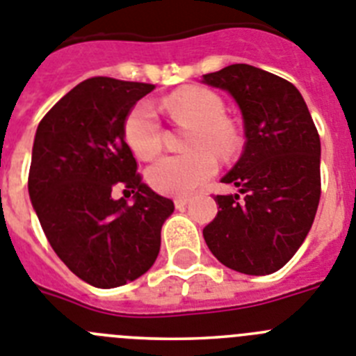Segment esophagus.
<instances>
[{
  "mask_svg": "<svg viewBox=\"0 0 356 356\" xmlns=\"http://www.w3.org/2000/svg\"><path fill=\"white\" fill-rule=\"evenodd\" d=\"M174 202H175V208H177V209H184V208H186V204L190 202V197H184V195L175 197Z\"/></svg>",
  "mask_w": 356,
  "mask_h": 356,
  "instance_id": "esophagus-1",
  "label": "esophagus"
}]
</instances>
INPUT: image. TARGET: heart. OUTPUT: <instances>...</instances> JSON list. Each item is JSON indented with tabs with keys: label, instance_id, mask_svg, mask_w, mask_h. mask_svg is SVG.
<instances>
[{
	"label": "heart",
	"instance_id": "b5f03b06",
	"mask_svg": "<svg viewBox=\"0 0 356 356\" xmlns=\"http://www.w3.org/2000/svg\"><path fill=\"white\" fill-rule=\"evenodd\" d=\"M165 109L175 122L188 123L184 147L188 152L163 156L147 170L148 184L165 195H186L202 186L218 170V159L236 152L240 136L224 116V102L206 88L188 86L165 100ZM127 145L141 159H150L161 150V122L148 102H140L127 114L123 125Z\"/></svg>",
	"mask_w": 356,
	"mask_h": 356
}]
</instances>
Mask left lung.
<instances>
[{
  "label": "left lung",
  "mask_w": 356,
  "mask_h": 356,
  "mask_svg": "<svg viewBox=\"0 0 356 356\" xmlns=\"http://www.w3.org/2000/svg\"><path fill=\"white\" fill-rule=\"evenodd\" d=\"M242 111L243 154L222 182L240 193L216 195L204 227L209 251L225 267L265 276L305 242L321 199V140L301 92L289 80L249 64L202 75Z\"/></svg>",
  "instance_id": "left-lung-1"
}]
</instances>
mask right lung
Masks as SVG:
<instances>
[{"label": "right lung", "mask_w": 356, "mask_h": 356, "mask_svg": "<svg viewBox=\"0 0 356 356\" xmlns=\"http://www.w3.org/2000/svg\"><path fill=\"white\" fill-rule=\"evenodd\" d=\"M154 84L92 76L64 95L35 132L29 193L49 245L73 274L98 289L143 276L159 254L174 202L138 174L123 125ZM125 187L135 204L114 201ZM125 190V191H126Z\"/></svg>", "instance_id": "right-lung-1"}]
</instances>
